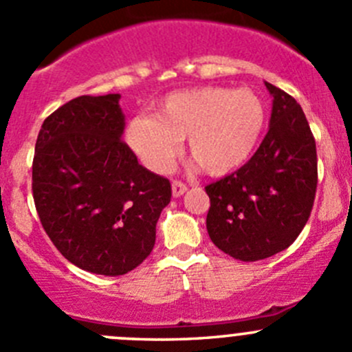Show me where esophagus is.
Wrapping results in <instances>:
<instances>
[{
	"mask_svg": "<svg viewBox=\"0 0 352 352\" xmlns=\"http://www.w3.org/2000/svg\"><path fill=\"white\" fill-rule=\"evenodd\" d=\"M170 188H173V197L174 199H178V197H182L183 193L186 192V185L185 183H182V182H173V185H170Z\"/></svg>",
	"mask_w": 352,
	"mask_h": 352,
	"instance_id": "esophagus-1",
	"label": "esophagus"
}]
</instances>
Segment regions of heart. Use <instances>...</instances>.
I'll return each mask as SVG.
<instances>
[{
	"label": "heart",
	"mask_w": 352,
	"mask_h": 352,
	"mask_svg": "<svg viewBox=\"0 0 352 352\" xmlns=\"http://www.w3.org/2000/svg\"><path fill=\"white\" fill-rule=\"evenodd\" d=\"M266 110L249 89L202 86L167 95L155 116L129 120L126 142L148 169L166 173L188 138V152L210 176H226L249 160Z\"/></svg>",
	"instance_id": "heart-1"
}]
</instances>
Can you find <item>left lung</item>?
Wrapping results in <instances>:
<instances>
[{"instance_id":"8db88e82","label":"left lung","mask_w":352,"mask_h":352,"mask_svg":"<svg viewBox=\"0 0 352 352\" xmlns=\"http://www.w3.org/2000/svg\"><path fill=\"white\" fill-rule=\"evenodd\" d=\"M264 85L273 109L263 143L239 170L206 186L210 240L245 263L292 245L309 219L318 183L316 143L302 109L289 93Z\"/></svg>"}]
</instances>
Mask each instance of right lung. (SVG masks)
<instances>
[{
	"label": "right lung",
	"instance_id": "right-lung-1",
	"mask_svg": "<svg viewBox=\"0 0 352 352\" xmlns=\"http://www.w3.org/2000/svg\"><path fill=\"white\" fill-rule=\"evenodd\" d=\"M120 95L78 96L46 117L36 142L32 195L43 228L67 261L119 276L155 245L170 183L122 142Z\"/></svg>",
	"mask_w": 352,
	"mask_h": 352
}]
</instances>
